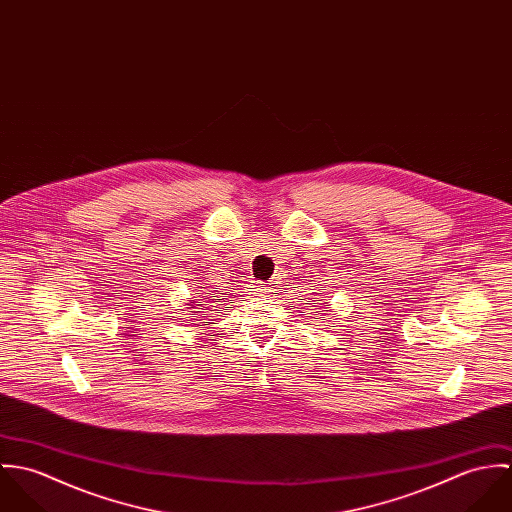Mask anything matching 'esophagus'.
I'll list each match as a JSON object with an SVG mask.
<instances>
[{
    "label": "esophagus",
    "instance_id": "esophagus-1",
    "mask_svg": "<svg viewBox=\"0 0 512 512\" xmlns=\"http://www.w3.org/2000/svg\"><path fill=\"white\" fill-rule=\"evenodd\" d=\"M254 292L258 293V295H264V293L272 292V290H270V286H268V284L258 282V284L254 286Z\"/></svg>",
    "mask_w": 512,
    "mask_h": 512
}]
</instances>
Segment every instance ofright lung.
<instances>
[{
    "label": "right lung",
    "mask_w": 512,
    "mask_h": 512,
    "mask_svg": "<svg viewBox=\"0 0 512 512\" xmlns=\"http://www.w3.org/2000/svg\"><path fill=\"white\" fill-rule=\"evenodd\" d=\"M211 297H217V295H215V293H213V295H211ZM211 297H207V295H203V299H201V301H199V305H201V307H199V309H211V305H209V303H215V301H209V299H211ZM203 300L208 301L207 308L204 307L205 304L202 303ZM191 303H193V301H191ZM195 313H203V315H207V311H195Z\"/></svg>",
    "instance_id": "obj_1"
}]
</instances>
